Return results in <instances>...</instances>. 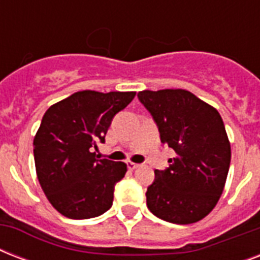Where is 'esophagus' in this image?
<instances>
[{
	"label": "esophagus",
	"instance_id": "esophagus-1",
	"mask_svg": "<svg viewBox=\"0 0 260 260\" xmlns=\"http://www.w3.org/2000/svg\"><path fill=\"white\" fill-rule=\"evenodd\" d=\"M139 167H140V165H138V163L128 162V169H129V170H136Z\"/></svg>",
	"mask_w": 260,
	"mask_h": 260
}]
</instances>
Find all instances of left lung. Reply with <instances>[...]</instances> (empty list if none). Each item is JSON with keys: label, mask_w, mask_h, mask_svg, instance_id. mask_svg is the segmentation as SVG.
<instances>
[{"label": "left lung", "mask_w": 260, "mask_h": 260, "mask_svg": "<svg viewBox=\"0 0 260 260\" xmlns=\"http://www.w3.org/2000/svg\"><path fill=\"white\" fill-rule=\"evenodd\" d=\"M152 114L163 144L177 156L155 171L147 189L151 213L174 224H191L208 216L221 197L231 163V143L213 106L183 89L139 91Z\"/></svg>", "instance_id": "1"}]
</instances>
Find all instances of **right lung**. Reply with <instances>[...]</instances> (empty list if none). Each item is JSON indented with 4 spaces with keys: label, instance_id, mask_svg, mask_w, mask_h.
Returning a JSON list of instances; mask_svg holds the SVG:
<instances>
[{
    "label": "right lung",
    "instance_id": "right-lung-1",
    "mask_svg": "<svg viewBox=\"0 0 260 260\" xmlns=\"http://www.w3.org/2000/svg\"><path fill=\"white\" fill-rule=\"evenodd\" d=\"M135 91L82 90L51 105L34 139L36 174L59 213L74 220L97 217L113 202L114 186L126 173L124 162L97 159L98 143L114 114Z\"/></svg>",
    "mask_w": 260,
    "mask_h": 260
}]
</instances>
